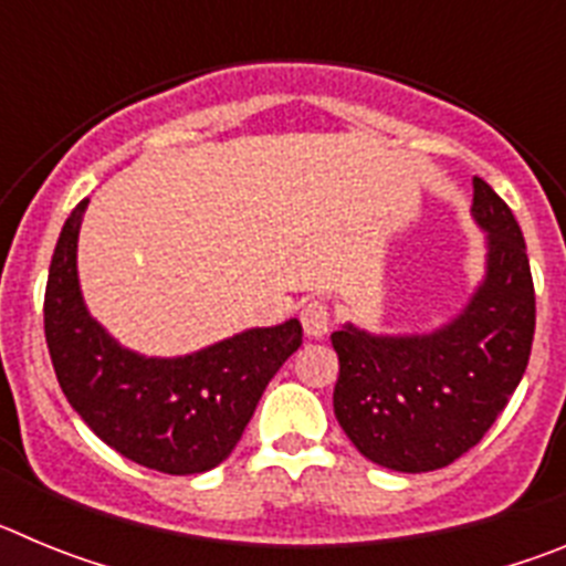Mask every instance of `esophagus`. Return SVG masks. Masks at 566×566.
I'll return each mask as SVG.
<instances>
[{"mask_svg":"<svg viewBox=\"0 0 566 566\" xmlns=\"http://www.w3.org/2000/svg\"><path fill=\"white\" fill-rule=\"evenodd\" d=\"M300 323H303V332H306L308 337H326L328 328H332V312H328V306L323 300H312V303L300 312Z\"/></svg>","mask_w":566,"mask_h":566,"instance_id":"obj_1","label":"esophagus"}]
</instances>
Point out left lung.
<instances>
[{"instance_id":"8db88e82","label":"left lung","mask_w":566,"mask_h":566,"mask_svg":"<svg viewBox=\"0 0 566 566\" xmlns=\"http://www.w3.org/2000/svg\"><path fill=\"white\" fill-rule=\"evenodd\" d=\"M473 218L488 232V272L457 319L431 334H332L339 357L334 417L365 459L424 473L468 453L510 402L536 332V292L522 229L490 184L473 178Z\"/></svg>"}]
</instances>
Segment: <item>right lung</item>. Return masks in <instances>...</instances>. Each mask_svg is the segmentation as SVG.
Segmentation results:
<instances>
[{"label": "right lung", "instance_id": "add662e5", "mask_svg": "<svg viewBox=\"0 0 566 566\" xmlns=\"http://www.w3.org/2000/svg\"><path fill=\"white\" fill-rule=\"evenodd\" d=\"M87 198L64 221L44 289V339L73 411L113 451L169 476L212 470L234 451L249 419L303 343L286 319L187 354L144 357L115 343L84 306L76 247Z\"/></svg>", "mask_w": 566, "mask_h": 566}]
</instances>
